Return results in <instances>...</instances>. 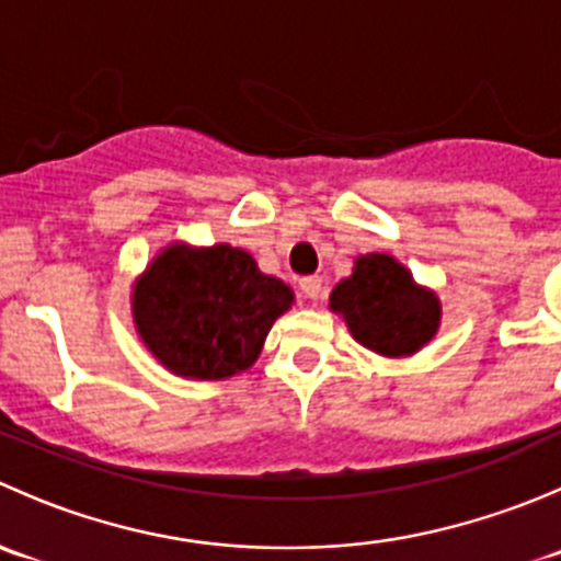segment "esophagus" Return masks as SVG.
Segmentation results:
<instances>
[{"label": "esophagus", "instance_id": "obj_1", "mask_svg": "<svg viewBox=\"0 0 561 561\" xmlns=\"http://www.w3.org/2000/svg\"><path fill=\"white\" fill-rule=\"evenodd\" d=\"M298 285H301V293L307 298H320L322 293H325V285H322L320 276H304V279L298 282Z\"/></svg>", "mask_w": 561, "mask_h": 561}]
</instances>
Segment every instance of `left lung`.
<instances>
[{
    "label": "left lung",
    "instance_id": "1",
    "mask_svg": "<svg viewBox=\"0 0 561 561\" xmlns=\"http://www.w3.org/2000/svg\"><path fill=\"white\" fill-rule=\"evenodd\" d=\"M328 309L342 317L360 347L390 360L421 353L443 322L437 293L417 285L410 268L388 252L358 254L353 274L331 290Z\"/></svg>",
    "mask_w": 561,
    "mask_h": 561
}]
</instances>
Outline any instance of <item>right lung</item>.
<instances>
[{
    "label": "right lung",
    "instance_id": "right-lung-1",
    "mask_svg": "<svg viewBox=\"0 0 561 561\" xmlns=\"http://www.w3.org/2000/svg\"><path fill=\"white\" fill-rule=\"evenodd\" d=\"M144 347L184 380H228L257 360L296 293L230 244L171 241L129 293Z\"/></svg>",
    "mask_w": 561,
    "mask_h": 561
}]
</instances>
